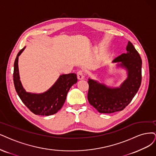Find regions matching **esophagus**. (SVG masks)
Listing matches in <instances>:
<instances>
[{"label":"esophagus","instance_id":"obj_1","mask_svg":"<svg viewBox=\"0 0 156 156\" xmlns=\"http://www.w3.org/2000/svg\"><path fill=\"white\" fill-rule=\"evenodd\" d=\"M77 78L79 80H82L84 78V75L82 71H78L77 73Z\"/></svg>","mask_w":156,"mask_h":156}]
</instances>
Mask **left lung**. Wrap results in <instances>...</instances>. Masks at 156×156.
<instances>
[{"label": "left lung", "mask_w": 156, "mask_h": 156, "mask_svg": "<svg viewBox=\"0 0 156 156\" xmlns=\"http://www.w3.org/2000/svg\"><path fill=\"white\" fill-rule=\"evenodd\" d=\"M126 53L116 57L113 62L128 71V77L118 88H110L94 80L89 79L87 99L90 104L100 113L110 114L121 111L127 106L139 90L141 83L142 60L140 54L130 42Z\"/></svg>", "instance_id": "left-lung-1"}]
</instances>
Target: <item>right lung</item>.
Here are the masks:
<instances>
[{"label":"right lung","instance_id":"add662e5","mask_svg":"<svg viewBox=\"0 0 156 156\" xmlns=\"http://www.w3.org/2000/svg\"><path fill=\"white\" fill-rule=\"evenodd\" d=\"M24 48L17 54L14 63L13 82L16 92L24 105L34 114L50 116L56 114L64 104L69 89L77 82L76 74L70 73L61 75L56 83L44 93H27L20 81L18 67L19 56Z\"/></svg>","mask_w":156,"mask_h":156}]
</instances>
